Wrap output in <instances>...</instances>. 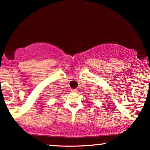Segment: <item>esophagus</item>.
<instances>
[{"instance_id": "1", "label": "esophagus", "mask_w": 150, "mask_h": 150, "mask_svg": "<svg viewBox=\"0 0 150 150\" xmlns=\"http://www.w3.org/2000/svg\"><path fill=\"white\" fill-rule=\"evenodd\" d=\"M72 93H77V92H78V90H77V88H75V89H71V91Z\"/></svg>"}]
</instances>
